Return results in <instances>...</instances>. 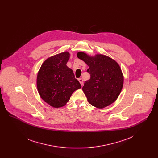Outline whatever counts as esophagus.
<instances>
[{
    "label": "esophagus",
    "instance_id": "1",
    "mask_svg": "<svg viewBox=\"0 0 158 158\" xmlns=\"http://www.w3.org/2000/svg\"><path fill=\"white\" fill-rule=\"evenodd\" d=\"M78 81H79V82H80V83L81 84V85L83 86V80L82 78H79V79H78Z\"/></svg>",
    "mask_w": 158,
    "mask_h": 158
}]
</instances>
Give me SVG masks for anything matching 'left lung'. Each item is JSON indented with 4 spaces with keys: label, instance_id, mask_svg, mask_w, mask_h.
I'll list each match as a JSON object with an SVG mask.
<instances>
[{
    "label": "left lung",
    "instance_id": "1",
    "mask_svg": "<svg viewBox=\"0 0 158 158\" xmlns=\"http://www.w3.org/2000/svg\"><path fill=\"white\" fill-rule=\"evenodd\" d=\"M77 57L88 66L90 78L85 81L82 90L88 102L102 109L112 104L118 97L124 83V76L118 63L101 54L94 56L78 52Z\"/></svg>",
    "mask_w": 158,
    "mask_h": 158
}]
</instances>
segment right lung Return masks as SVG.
<instances>
[{"label": "right lung", "mask_w": 158, "mask_h": 158, "mask_svg": "<svg viewBox=\"0 0 158 158\" xmlns=\"http://www.w3.org/2000/svg\"><path fill=\"white\" fill-rule=\"evenodd\" d=\"M68 52L56 54L43 62L38 72L37 86L41 99L53 108L66 105L73 92L81 88L73 70L66 65Z\"/></svg>", "instance_id": "right-lung-1"}]
</instances>
